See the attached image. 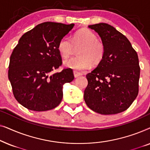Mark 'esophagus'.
Wrapping results in <instances>:
<instances>
[{
	"mask_svg": "<svg viewBox=\"0 0 150 150\" xmlns=\"http://www.w3.org/2000/svg\"><path fill=\"white\" fill-rule=\"evenodd\" d=\"M74 75L75 78H77V77L80 76H81L82 74L79 72V71H74Z\"/></svg>",
	"mask_w": 150,
	"mask_h": 150,
	"instance_id": "obj_1",
	"label": "esophagus"
}]
</instances>
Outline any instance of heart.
I'll return each mask as SVG.
<instances>
[{
    "instance_id": "b5f03b06",
    "label": "heart",
    "mask_w": 150,
    "mask_h": 150,
    "mask_svg": "<svg viewBox=\"0 0 150 150\" xmlns=\"http://www.w3.org/2000/svg\"><path fill=\"white\" fill-rule=\"evenodd\" d=\"M74 46L78 49V56L65 61V67L75 70L82 71L88 69L91 65H96L101 62L104 55L103 43L97 40V36L88 28H81L73 35L72 42L67 37L59 41L58 50L64 59H67L73 54Z\"/></svg>"
}]
</instances>
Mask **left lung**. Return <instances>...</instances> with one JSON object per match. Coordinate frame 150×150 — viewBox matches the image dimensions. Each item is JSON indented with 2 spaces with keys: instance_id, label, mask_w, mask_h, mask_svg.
<instances>
[{
  "instance_id": "left-lung-1",
  "label": "left lung",
  "mask_w": 150,
  "mask_h": 150,
  "mask_svg": "<svg viewBox=\"0 0 150 150\" xmlns=\"http://www.w3.org/2000/svg\"><path fill=\"white\" fill-rule=\"evenodd\" d=\"M89 28L99 35L105 51L101 62L86 75L84 99L98 113H120L128 109L138 95V55L126 37L113 26L99 23Z\"/></svg>"
}]
</instances>
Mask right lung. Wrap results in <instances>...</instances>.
<instances>
[{
  "label": "right lung",
  "instance_id": "right-lung-1",
  "mask_svg": "<svg viewBox=\"0 0 150 150\" xmlns=\"http://www.w3.org/2000/svg\"><path fill=\"white\" fill-rule=\"evenodd\" d=\"M74 26L51 22L40 24L24 33L13 49L8 78L14 97L25 108L45 111L61 103L63 85L73 81V71L67 68L52 71L62 65L59 41Z\"/></svg>",
  "mask_w": 150,
  "mask_h": 150
}]
</instances>
